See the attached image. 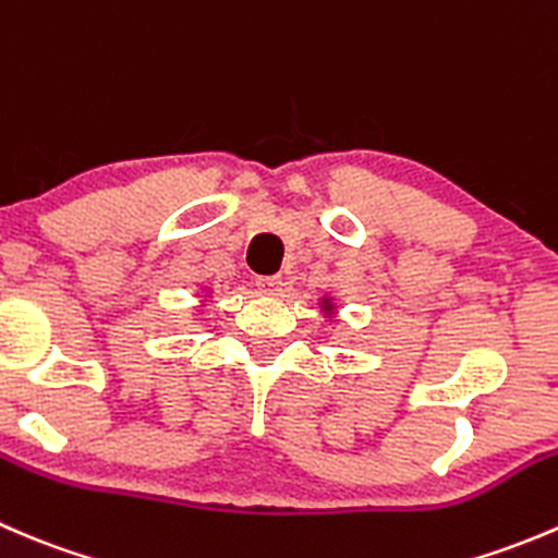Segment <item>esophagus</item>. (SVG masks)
<instances>
[{
    "mask_svg": "<svg viewBox=\"0 0 558 558\" xmlns=\"http://www.w3.org/2000/svg\"><path fill=\"white\" fill-rule=\"evenodd\" d=\"M256 286H258V291H264V294L275 296L283 291V278H280V275H269V278H258Z\"/></svg>",
    "mask_w": 558,
    "mask_h": 558,
    "instance_id": "34e87169",
    "label": "esophagus"
}]
</instances>
